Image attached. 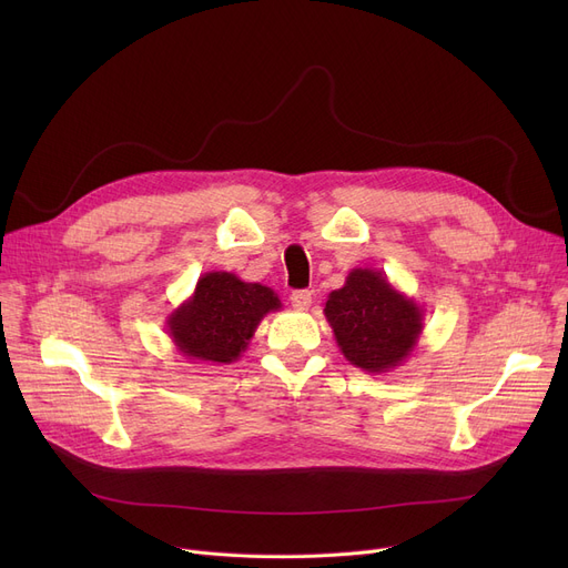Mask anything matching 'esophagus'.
Wrapping results in <instances>:
<instances>
[{"label": "esophagus", "mask_w": 568, "mask_h": 568, "mask_svg": "<svg viewBox=\"0 0 568 568\" xmlns=\"http://www.w3.org/2000/svg\"><path fill=\"white\" fill-rule=\"evenodd\" d=\"M290 302H292L294 311H308L311 304H313V292L311 290H296V292H292Z\"/></svg>", "instance_id": "34e87169"}]
</instances>
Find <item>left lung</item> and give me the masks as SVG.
Instances as JSON below:
<instances>
[{
  "instance_id": "obj_1",
  "label": "left lung",
  "mask_w": 568,
  "mask_h": 568,
  "mask_svg": "<svg viewBox=\"0 0 568 568\" xmlns=\"http://www.w3.org/2000/svg\"><path fill=\"white\" fill-rule=\"evenodd\" d=\"M324 317L345 359L375 375L409 359L424 332V308L368 266L352 268L345 285L326 296Z\"/></svg>"
}]
</instances>
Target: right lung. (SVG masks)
I'll return each instance as SVG.
<instances>
[{
	"label": "right lung",
	"mask_w": 568,
	"mask_h": 568,
	"mask_svg": "<svg viewBox=\"0 0 568 568\" xmlns=\"http://www.w3.org/2000/svg\"><path fill=\"white\" fill-rule=\"evenodd\" d=\"M278 294L230 272H206L193 294L165 320L179 354L195 364H232L255 336L264 315L281 311Z\"/></svg>",
	"instance_id": "right-lung-1"
}]
</instances>
